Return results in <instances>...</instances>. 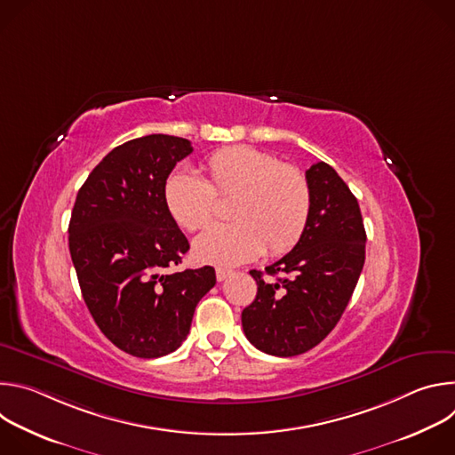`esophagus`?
Masks as SVG:
<instances>
[{
    "mask_svg": "<svg viewBox=\"0 0 455 455\" xmlns=\"http://www.w3.org/2000/svg\"><path fill=\"white\" fill-rule=\"evenodd\" d=\"M232 275V270H225V268H218L216 270V279L221 283V281H225L227 277H230Z\"/></svg>",
    "mask_w": 455,
    "mask_h": 455,
    "instance_id": "1",
    "label": "esophagus"
}]
</instances>
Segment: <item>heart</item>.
Returning <instances> with one entry per match:
<instances>
[{"label": "heart", "mask_w": 455, "mask_h": 455, "mask_svg": "<svg viewBox=\"0 0 455 455\" xmlns=\"http://www.w3.org/2000/svg\"><path fill=\"white\" fill-rule=\"evenodd\" d=\"M207 180L190 169H174L164 183V202L185 230L205 227L216 211V198H232L234 221L209 227L192 243L196 261L235 267L261 255H281L302 237L311 188L306 174L281 164L270 153L232 146L212 153L205 164Z\"/></svg>", "instance_id": "1"}]
</instances>
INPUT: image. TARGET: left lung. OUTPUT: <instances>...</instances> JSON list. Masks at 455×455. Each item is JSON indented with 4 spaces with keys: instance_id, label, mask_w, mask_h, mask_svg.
I'll use <instances>...</instances> for the list:
<instances>
[{
    "instance_id": "obj_1",
    "label": "left lung",
    "mask_w": 455,
    "mask_h": 455,
    "mask_svg": "<svg viewBox=\"0 0 455 455\" xmlns=\"http://www.w3.org/2000/svg\"><path fill=\"white\" fill-rule=\"evenodd\" d=\"M311 212L306 230L290 253L251 270L253 302L243 309L250 344L274 356H297L326 339L340 320L365 261V228L356 198L326 162L306 171Z\"/></svg>"
}]
</instances>
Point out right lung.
Wrapping results in <instances>:
<instances>
[{
    "label": "right lung",
    "mask_w": 455,
    "mask_h": 455,
    "mask_svg": "<svg viewBox=\"0 0 455 455\" xmlns=\"http://www.w3.org/2000/svg\"><path fill=\"white\" fill-rule=\"evenodd\" d=\"M192 153L187 139L129 140L90 172L68 227L83 299L118 349L158 358L187 339L194 309L216 284L212 267L169 274L188 241L164 202V183Z\"/></svg>",
    "instance_id": "obj_1"
}]
</instances>
